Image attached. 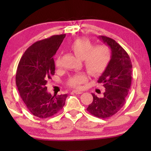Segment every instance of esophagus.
Listing matches in <instances>:
<instances>
[{
	"mask_svg": "<svg viewBox=\"0 0 151 151\" xmlns=\"http://www.w3.org/2000/svg\"><path fill=\"white\" fill-rule=\"evenodd\" d=\"M73 92L76 94H82V91H78V90H73Z\"/></svg>",
	"mask_w": 151,
	"mask_h": 151,
	"instance_id": "34e87169",
	"label": "esophagus"
}]
</instances>
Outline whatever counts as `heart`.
Returning <instances> with one entry per match:
<instances>
[{
    "label": "heart",
    "instance_id": "heart-1",
    "mask_svg": "<svg viewBox=\"0 0 151 151\" xmlns=\"http://www.w3.org/2000/svg\"><path fill=\"white\" fill-rule=\"evenodd\" d=\"M70 48L76 56L83 59L86 71L93 76H98L103 73L111 60V51L109 47L102 45L93 47V44L86 38L77 39L71 43ZM55 63L56 67L60 68V58H57ZM87 80L85 74L80 73L70 78L67 84L70 87L79 88Z\"/></svg>",
    "mask_w": 151,
    "mask_h": 151
}]
</instances>
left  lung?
<instances>
[{
  "mask_svg": "<svg viewBox=\"0 0 151 151\" xmlns=\"http://www.w3.org/2000/svg\"><path fill=\"white\" fill-rule=\"evenodd\" d=\"M99 38L111 48V58L98 81L105 88L104 96L98 98L92 93L93 100L86 110L94 116L104 119L113 116L124 105L131 85L133 67L129 54L116 41L104 36Z\"/></svg>",
  "mask_w": 151,
  "mask_h": 151,
  "instance_id": "1",
  "label": "left lung"
}]
</instances>
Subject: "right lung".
Listing matches in <instances>:
<instances>
[{"label": "right lung", "instance_id": "right-lung-1", "mask_svg": "<svg viewBox=\"0 0 151 151\" xmlns=\"http://www.w3.org/2000/svg\"><path fill=\"white\" fill-rule=\"evenodd\" d=\"M66 34L37 41L25 51L18 64L16 84L27 108L39 118L52 117L65 106L67 94L51 96L47 80L55 74V54Z\"/></svg>", "mask_w": 151, "mask_h": 151}]
</instances>
